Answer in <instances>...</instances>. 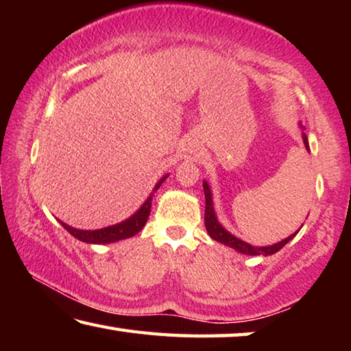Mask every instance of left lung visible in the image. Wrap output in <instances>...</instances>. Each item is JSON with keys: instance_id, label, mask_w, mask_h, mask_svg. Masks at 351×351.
<instances>
[{"instance_id": "left-lung-1", "label": "left lung", "mask_w": 351, "mask_h": 351, "mask_svg": "<svg viewBox=\"0 0 351 351\" xmlns=\"http://www.w3.org/2000/svg\"><path fill=\"white\" fill-rule=\"evenodd\" d=\"M302 138H304V144L306 147V150H310V147H308L306 134L305 133L302 134ZM203 187H204V197H206V212H204L206 229H207V232H209V235L212 237V239L217 240L218 243H223V245L232 247V249H235V251H239L241 254H247V255H271V254H276V252L280 251V249L285 245H287L289 240H293L294 237L297 235V232H294L293 235H289L288 239L278 241V243H276V245H272V246L255 247L252 245H247L246 241H241L240 239H237V237H234L232 234H229L228 230H226L223 226L218 223V219L215 217V212H213L210 189H209V186H207V182H203Z\"/></svg>"}]
</instances>
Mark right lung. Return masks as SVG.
Segmentation results:
<instances>
[{
    "instance_id": "obj_1",
    "label": "right lung",
    "mask_w": 351,
    "mask_h": 351,
    "mask_svg": "<svg viewBox=\"0 0 351 351\" xmlns=\"http://www.w3.org/2000/svg\"><path fill=\"white\" fill-rule=\"evenodd\" d=\"M164 176L161 181H159L156 186H154V190H158L159 186L165 181ZM152 199H153V193L150 197L147 198V201L144 204L141 206V209L134 213L133 217H130L125 221L114 224V226H108V228H104V229H99V230H80V229H74L71 228V226L62 223V226L64 229L68 230V232L75 237L77 240L80 241H85V243H94V245H104V243H114L119 240H123V239H130V237H133L139 232V230L144 228L148 215H150V209H152Z\"/></svg>"
}]
</instances>
